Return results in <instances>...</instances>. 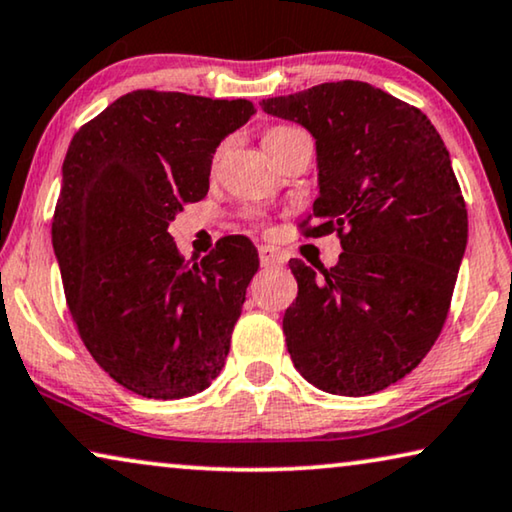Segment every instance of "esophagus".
I'll use <instances>...</instances> for the list:
<instances>
[{
	"label": "esophagus",
	"mask_w": 512,
	"mask_h": 512,
	"mask_svg": "<svg viewBox=\"0 0 512 512\" xmlns=\"http://www.w3.org/2000/svg\"><path fill=\"white\" fill-rule=\"evenodd\" d=\"M258 258H261L263 268L284 263V256H281V251L277 247H272V244H261V247H258Z\"/></svg>",
	"instance_id": "34e87169"
}]
</instances>
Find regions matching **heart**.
<instances>
[{
	"instance_id": "heart-1",
	"label": "heart",
	"mask_w": 512,
	"mask_h": 512,
	"mask_svg": "<svg viewBox=\"0 0 512 512\" xmlns=\"http://www.w3.org/2000/svg\"><path fill=\"white\" fill-rule=\"evenodd\" d=\"M291 131H295V129H291V127H274V129H270L263 136V145H270V143H274V140L281 138V136H286V133H291Z\"/></svg>"
}]
</instances>
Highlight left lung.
Listing matches in <instances>:
<instances>
[{
  "mask_svg": "<svg viewBox=\"0 0 512 512\" xmlns=\"http://www.w3.org/2000/svg\"><path fill=\"white\" fill-rule=\"evenodd\" d=\"M316 140L318 226L337 231L335 268L291 258L284 314L293 365L318 390L362 397L420 365L446 323L469 219L439 131L418 108L360 80L263 99Z\"/></svg>",
  "mask_w": 512,
  "mask_h": 512,
  "instance_id": "1",
  "label": "left lung"
}]
</instances>
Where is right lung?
<instances>
[{"instance_id":"right-lung-1","label":"right lung","mask_w":512,"mask_h":512,"mask_svg":"<svg viewBox=\"0 0 512 512\" xmlns=\"http://www.w3.org/2000/svg\"><path fill=\"white\" fill-rule=\"evenodd\" d=\"M254 113L247 99L136 90L66 152L53 217L66 302L99 367L140 397H191L224 367L258 251L228 235L189 265L168 224L205 198L212 154Z\"/></svg>"}]
</instances>
